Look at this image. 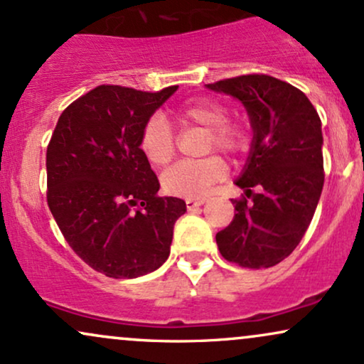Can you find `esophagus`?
<instances>
[{"mask_svg":"<svg viewBox=\"0 0 364 364\" xmlns=\"http://www.w3.org/2000/svg\"><path fill=\"white\" fill-rule=\"evenodd\" d=\"M205 203V198H186V208L195 210L196 207H201Z\"/></svg>","mask_w":364,"mask_h":364,"instance_id":"1","label":"esophagus"}]
</instances>
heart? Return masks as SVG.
I'll return each mask as SVG.
<instances>
[{
  "instance_id": "obj_1",
  "label": "heart",
  "mask_w": 364,
  "mask_h": 364,
  "mask_svg": "<svg viewBox=\"0 0 364 364\" xmlns=\"http://www.w3.org/2000/svg\"><path fill=\"white\" fill-rule=\"evenodd\" d=\"M229 107L218 100L205 98L188 102L176 110V120L181 127L205 129L201 151L213 149L229 156H239L249 146V134L244 124L229 118ZM139 147L146 159L156 168H164L176 154V135L163 117L152 115L142 125ZM227 174V164L220 156L212 154L198 161H183L166 171L161 178L166 193L183 198H200L210 186L222 181Z\"/></svg>"
}]
</instances>
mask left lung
<instances>
[{
  "label": "left lung",
  "mask_w": 364,
  "mask_h": 364,
  "mask_svg": "<svg viewBox=\"0 0 364 364\" xmlns=\"http://www.w3.org/2000/svg\"><path fill=\"white\" fill-rule=\"evenodd\" d=\"M207 87L240 100L254 130L247 164L235 181L253 203L245 196L232 200L235 215L217 234L218 251L242 268H271L295 251L321 198V118L304 91L268 74L229 77Z\"/></svg>",
  "instance_id": "8db88e82"
}]
</instances>
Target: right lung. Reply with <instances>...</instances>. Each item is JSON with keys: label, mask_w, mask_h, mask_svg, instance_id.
<instances>
[{"label": "right lung", "mask_w": 364, "mask_h": 364, "mask_svg": "<svg viewBox=\"0 0 364 364\" xmlns=\"http://www.w3.org/2000/svg\"><path fill=\"white\" fill-rule=\"evenodd\" d=\"M178 86L102 85L60 113L47 146V203L73 251L98 273L137 278L168 259L186 203L157 195L142 125Z\"/></svg>", "instance_id": "1"}]
</instances>
